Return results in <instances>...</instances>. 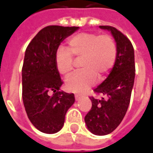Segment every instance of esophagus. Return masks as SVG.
I'll return each instance as SVG.
<instances>
[{"mask_svg":"<svg viewBox=\"0 0 153 153\" xmlns=\"http://www.w3.org/2000/svg\"><path fill=\"white\" fill-rule=\"evenodd\" d=\"M74 97H75V100H76V101H79V100L82 98V97L80 96V95H78V94H76V95L74 96Z\"/></svg>","mask_w":153,"mask_h":153,"instance_id":"esophagus-1","label":"esophagus"}]
</instances>
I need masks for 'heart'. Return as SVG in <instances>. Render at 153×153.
Returning <instances> with one entry per match:
<instances>
[{"label": "heart", "mask_w": 153, "mask_h": 153, "mask_svg": "<svg viewBox=\"0 0 153 153\" xmlns=\"http://www.w3.org/2000/svg\"><path fill=\"white\" fill-rule=\"evenodd\" d=\"M73 56L82 58L80 68L83 70L72 74L65 80L70 92L83 93L99 80L105 79L115 65L117 47L110 35L80 33L67 42V50H60L56 56L58 72L67 76L73 70Z\"/></svg>", "instance_id": "b5f03b06"}]
</instances>
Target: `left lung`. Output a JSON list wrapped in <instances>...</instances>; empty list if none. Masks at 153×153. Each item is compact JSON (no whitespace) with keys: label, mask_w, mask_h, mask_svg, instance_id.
<instances>
[{"label":"left lung","mask_w":153,"mask_h":153,"mask_svg":"<svg viewBox=\"0 0 153 153\" xmlns=\"http://www.w3.org/2000/svg\"><path fill=\"white\" fill-rule=\"evenodd\" d=\"M111 33L116 42L117 56L109 75L94 89L106 99L90 97L92 108L84 120L87 128L96 135H106L117 128L128 110L135 77L134 51L131 42L111 26H99Z\"/></svg>","instance_id":"1"}]
</instances>
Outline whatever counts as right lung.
<instances>
[{"instance_id":"add662e5","label":"right lung","mask_w":153,"mask_h":153,"mask_svg":"<svg viewBox=\"0 0 153 153\" xmlns=\"http://www.w3.org/2000/svg\"><path fill=\"white\" fill-rule=\"evenodd\" d=\"M79 27L51 25L42 28L25 51L22 68V97L29 120L45 134L60 131L67 111L74 102V93L60 91L61 81L56 66L60 43Z\"/></svg>"}]
</instances>
